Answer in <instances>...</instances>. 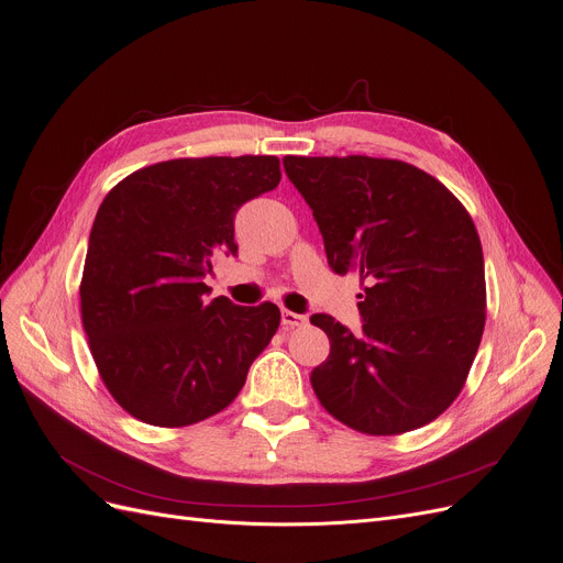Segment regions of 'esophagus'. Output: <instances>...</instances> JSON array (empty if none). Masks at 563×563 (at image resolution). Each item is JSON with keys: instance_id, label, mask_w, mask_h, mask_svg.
Segmentation results:
<instances>
[{"instance_id": "obj_1", "label": "esophagus", "mask_w": 563, "mask_h": 563, "mask_svg": "<svg viewBox=\"0 0 563 563\" xmlns=\"http://www.w3.org/2000/svg\"><path fill=\"white\" fill-rule=\"evenodd\" d=\"M280 321H283V329H299V327H306L308 319L303 314L291 312V310H283Z\"/></svg>"}]
</instances>
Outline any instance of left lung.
I'll list each match as a JSON object with an SVG mask.
<instances>
[{"label":"left lung","mask_w":563,"mask_h":563,"mask_svg":"<svg viewBox=\"0 0 563 563\" xmlns=\"http://www.w3.org/2000/svg\"><path fill=\"white\" fill-rule=\"evenodd\" d=\"M310 205L331 269L356 272L363 331L331 314L310 323L331 340L312 369L317 399L369 435L420 429L465 386L486 323L484 253L461 200L433 175L365 155L285 157Z\"/></svg>","instance_id":"left-lung-1"}]
</instances>
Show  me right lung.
Here are the masks:
<instances>
[{
	"instance_id": "right-lung-1",
	"label": "right lung",
	"mask_w": 563,
	"mask_h": 563,
	"mask_svg": "<svg viewBox=\"0 0 563 563\" xmlns=\"http://www.w3.org/2000/svg\"><path fill=\"white\" fill-rule=\"evenodd\" d=\"M280 183L272 155L168 159L102 200L79 285L100 378L132 418L189 427L230 406L280 310L207 299L217 253H236L234 212Z\"/></svg>"
}]
</instances>
